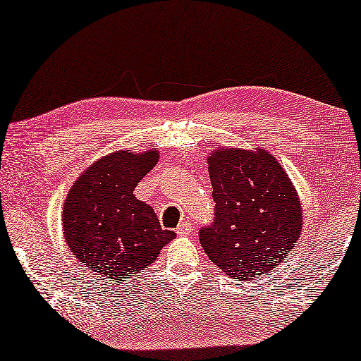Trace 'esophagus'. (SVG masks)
<instances>
[{
  "instance_id": "1",
  "label": "esophagus",
  "mask_w": 361,
  "mask_h": 361,
  "mask_svg": "<svg viewBox=\"0 0 361 361\" xmlns=\"http://www.w3.org/2000/svg\"><path fill=\"white\" fill-rule=\"evenodd\" d=\"M192 231H193V227H192L190 223H188V221H185V223L179 224V226H177V229H176V232H177V234H179V235H188Z\"/></svg>"
}]
</instances>
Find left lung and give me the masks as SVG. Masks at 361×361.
Segmentation results:
<instances>
[{
  "label": "left lung",
  "instance_id": "left-lung-1",
  "mask_svg": "<svg viewBox=\"0 0 361 361\" xmlns=\"http://www.w3.org/2000/svg\"><path fill=\"white\" fill-rule=\"evenodd\" d=\"M208 173L216 219L200 231L203 250L232 279L271 273L303 229V208L290 177L263 147L214 148Z\"/></svg>",
  "mask_w": 361,
  "mask_h": 361
}]
</instances>
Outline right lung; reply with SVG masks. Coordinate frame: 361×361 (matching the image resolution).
I'll return each mask as SVG.
<instances>
[{
    "label": "right lung",
    "mask_w": 361,
    "mask_h": 361,
    "mask_svg": "<svg viewBox=\"0 0 361 361\" xmlns=\"http://www.w3.org/2000/svg\"><path fill=\"white\" fill-rule=\"evenodd\" d=\"M158 159L157 148L119 149L93 161L69 188L63 204L64 240L92 277L118 284L152 264L176 237L134 195Z\"/></svg>",
    "instance_id": "1"
}]
</instances>
